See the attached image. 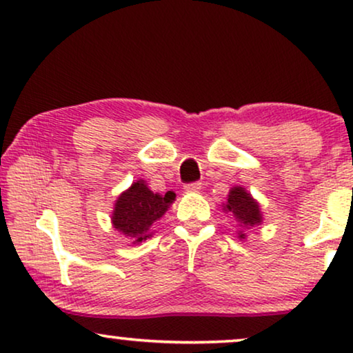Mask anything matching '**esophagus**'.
Instances as JSON below:
<instances>
[{
    "instance_id": "obj_1",
    "label": "esophagus",
    "mask_w": 353,
    "mask_h": 353,
    "mask_svg": "<svg viewBox=\"0 0 353 353\" xmlns=\"http://www.w3.org/2000/svg\"><path fill=\"white\" fill-rule=\"evenodd\" d=\"M201 188H202L201 183L196 181V183H190V185H185L183 190H185V192H199Z\"/></svg>"
}]
</instances>
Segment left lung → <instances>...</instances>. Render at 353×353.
<instances>
[{"label":"left lung","mask_w":353,"mask_h":353,"mask_svg":"<svg viewBox=\"0 0 353 353\" xmlns=\"http://www.w3.org/2000/svg\"><path fill=\"white\" fill-rule=\"evenodd\" d=\"M221 209H223V212H228V214L233 215V219L239 226V230L236 233H238V238L241 241L248 238L245 231L262 225L263 221L260 204L243 186L231 188L228 197H226V202L221 204Z\"/></svg>","instance_id":"8db88e82"}]
</instances>
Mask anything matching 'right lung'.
<instances>
[{"mask_svg":"<svg viewBox=\"0 0 353 353\" xmlns=\"http://www.w3.org/2000/svg\"><path fill=\"white\" fill-rule=\"evenodd\" d=\"M175 197L173 191L165 194L152 192L146 181L138 180L117 197L110 221L120 234L139 244L151 238L152 225L170 209Z\"/></svg>","mask_w":353,"mask_h":353,"instance_id":"obj_1","label":"right lung"}]
</instances>
